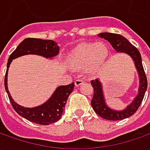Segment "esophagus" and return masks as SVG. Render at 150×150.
I'll list each match as a JSON object with an SVG mask.
<instances>
[{"mask_svg": "<svg viewBox=\"0 0 150 150\" xmlns=\"http://www.w3.org/2000/svg\"><path fill=\"white\" fill-rule=\"evenodd\" d=\"M83 83H84V81L83 80V79H76V80H75V86L78 87L79 85L83 84Z\"/></svg>", "mask_w": 150, "mask_h": 150, "instance_id": "obj_1", "label": "esophagus"}]
</instances>
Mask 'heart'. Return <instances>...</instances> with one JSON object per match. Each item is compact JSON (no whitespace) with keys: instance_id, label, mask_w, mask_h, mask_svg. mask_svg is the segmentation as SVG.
<instances>
[{"instance_id":"b5f03b06","label":"heart","mask_w":150,"mask_h":150,"mask_svg":"<svg viewBox=\"0 0 150 150\" xmlns=\"http://www.w3.org/2000/svg\"><path fill=\"white\" fill-rule=\"evenodd\" d=\"M107 56L108 49L104 44L82 43L69 53L68 62L73 68H83L86 66L88 72H93L103 66Z\"/></svg>"}]
</instances>
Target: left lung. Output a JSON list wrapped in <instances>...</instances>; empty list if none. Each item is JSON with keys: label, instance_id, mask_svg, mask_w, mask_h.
I'll list each match as a JSON object with an SVG mask.
<instances>
[{"label": "left lung", "instance_id": "8db88e82", "mask_svg": "<svg viewBox=\"0 0 150 150\" xmlns=\"http://www.w3.org/2000/svg\"><path fill=\"white\" fill-rule=\"evenodd\" d=\"M99 37L108 41L111 43L112 47L117 52H125L133 58V60L134 61V64L139 75L140 81H139V94L134 98V102L123 111H114L107 106L103 95V90H102L100 82L98 79L91 81V85L93 88V95L91 100V104L96 113L107 120H114V121L122 120L124 118H129L134 113H135L141 104L143 98L145 94V91L147 89V77L142 64L141 55L139 53V50L134 45H132L126 38L119 34L103 32L99 34Z\"/></svg>", "mask_w": 150, "mask_h": 150}]
</instances>
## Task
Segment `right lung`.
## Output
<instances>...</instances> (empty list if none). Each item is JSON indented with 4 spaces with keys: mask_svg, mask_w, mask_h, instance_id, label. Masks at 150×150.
Masks as SVG:
<instances>
[{
    "mask_svg": "<svg viewBox=\"0 0 150 150\" xmlns=\"http://www.w3.org/2000/svg\"><path fill=\"white\" fill-rule=\"evenodd\" d=\"M60 47L51 40H42L39 38H26L22 41L16 49L10 55L7 62V68L5 75V88L7 93L9 100L14 110L20 116L30 122L41 125H47L58 121L62 117L63 108L66 105L68 96L72 92L74 83L69 85L57 88L54 93L44 104L36 108H24L16 103L10 95L7 88V71L12 59L26 54H37L45 57H52L58 54Z\"/></svg>",
    "mask_w": 150,
    "mask_h": 150,
    "instance_id": "1",
    "label": "right lung"
}]
</instances>
